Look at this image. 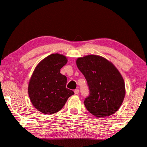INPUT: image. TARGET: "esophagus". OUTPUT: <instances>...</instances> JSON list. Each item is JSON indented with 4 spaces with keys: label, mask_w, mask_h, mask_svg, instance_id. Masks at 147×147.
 Instances as JSON below:
<instances>
[{
    "label": "esophagus",
    "mask_w": 147,
    "mask_h": 147,
    "mask_svg": "<svg viewBox=\"0 0 147 147\" xmlns=\"http://www.w3.org/2000/svg\"><path fill=\"white\" fill-rule=\"evenodd\" d=\"M74 93H75V94H76V95H78L79 93V90L78 89H76V90H74Z\"/></svg>",
    "instance_id": "1"
}]
</instances>
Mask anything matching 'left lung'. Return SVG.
I'll list each match as a JSON object with an SVG mask.
<instances>
[{"label":"left lung","mask_w":147,"mask_h":147,"mask_svg":"<svg viewBox=\"0 0 147 147\" xmlns=\"http://www.w3.org/2000/svg\"><path fill=\"white\" fill-rule=\"evenodd\" d=\"M76 65L85 76L89 95L84 104L96 117H106L118 111L125 96V85L112 62L96 55L78 58Z\"/></svg>","instance_id":"obj_1"}]
</instances>
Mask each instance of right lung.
Segmentation results:
<instances>
[{"label":"right lung","mask_w":147,"mask_h":147,"mask_svg":"<svg viewBox=\"0 0 147 147\" xmlns=\"http://www.w3.org/2000/svg\"><path fill=\"white\" fill-rule=\"evenodd\" d=\"M65 56L53 54L36 65L30 80L28 95L37 110L45 114H53L64 107L68 98L74 95L66 88L67 78L60 73L66 64Z\"/></svg>","instance_id":"1"}]
</instances>
